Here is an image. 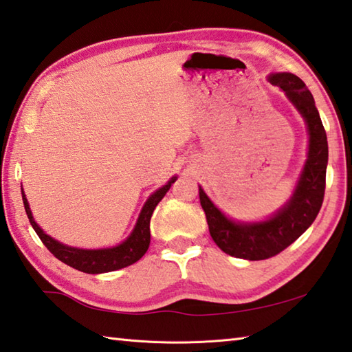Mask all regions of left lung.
I'll use <instances>...</instances> for the list:
<instances>
[{"label": "left lung", "instance_id": "8db88e82", "mask_svg": "<svg viewBox=\"0 0 352 352\" xmlns=\"http://www.w3.org/2000/svg\"><path fill=\"white\" fill-rule=\"evenodd\" d=\"M268 80L285 93L308 129V155L290 199L264 221L245 223L226 217L199 186V203L212 239L224 253L249 261L272 258L293 244L313 224L325 194L328 142L313 94L292 73H272Z\"/></svg>", "mask_w": 352, "mask_h": 352}]
</instances>
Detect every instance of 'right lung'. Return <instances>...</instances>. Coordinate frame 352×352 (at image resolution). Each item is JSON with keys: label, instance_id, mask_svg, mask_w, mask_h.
I'll list each match as a JSON object with an SVG mask.
<instances>
[{"label": "right lung", "instance_id": "1", "mask_svg": "<svg viewBox=\"0 0 352 352\" xmlns=\"http://www.w3.org/2000/svg\"><path fill=\"white\" fill-rule=\"evenodd\" d=\"M175 180L177 177H172L166 184L162 186L160 189H157L153 195H149L146 203L143 204L140 215L137 218V223L133 232L129 233V236L125 241H122L119 245L107 247V249H79V247L62 244L50 235H47V233L38 226V223L34 221L23 188H21V192H23V201L27 217H29V221L47 249L59 261H62V263L76 268V270L89 274H99L120 270L123 267H128L137 263V261L146 253L151 243V217H153L155 206L162 201V198L166 195V192L170 189L172 183Z\"/></svg>", "mask_w": 352, "mask_h": 352}]
</instances>
